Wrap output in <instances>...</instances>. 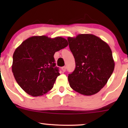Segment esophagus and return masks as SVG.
<instances>
[{"label":"esophagus","mask_w":128,"mask_h":128,"mask_svg":"<svg viewBox=\"0 0 128 128\" xmlns=\"http://www.w3.org/2000/svg\"><path fill=\"white\" fill-rule=\"evenodd\" d=\"M61 70H62V71L63 72H65L66 70V66H64V67H62V68H61Z\"/></svg>","instance_id":"obj_1"}]
</instances>
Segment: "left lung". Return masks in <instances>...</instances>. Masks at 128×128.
<instances>
[{"label":"left lung","instance_id":"8db88e82","mask_svg":"<svg viewBox=\"0 0 128 128\" xmlns=\"http://www.w3.org/2000/svg\"><path fill=\"white\" fill-rule=\"evenodd\" d=\"M67 40L76 64L74 70L68 76L70 87L86 96L96 94L114 71L115 63L111 48L92 34H79Z\"/></svg>","mask_w":128,"mask_h":128}]
</instances>
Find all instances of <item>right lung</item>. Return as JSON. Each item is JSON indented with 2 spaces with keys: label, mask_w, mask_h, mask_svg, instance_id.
<instances>
[{
  "label": "right lung",
  "mask_w": 128,
  "mask_h": 128,
  "mask_svg": "<svg viewBox=\"0 0 128 128\" xmlns=\"http://www.w3.org/2000/svg\"><path fill=\"white\" fill-rule=\"evenodd\" d=\"M68 46L61 36L51 38L33 36L24 40L13 54L12 71L16 80L26 93L42 96L54 86L60 75L54 54Z\"/></svg>",
  "instance_id": "add662e5"
}]
</instances>
